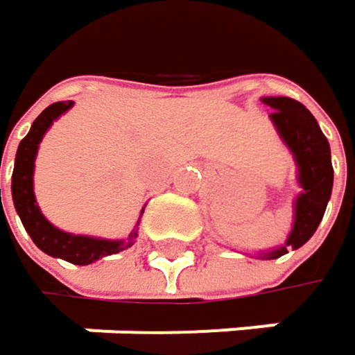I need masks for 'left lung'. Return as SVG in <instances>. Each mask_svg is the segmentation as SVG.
<instances>
[{"mask_svg":"<svg viewBox=\"0 0 355 355\" xmlns=\"http://www.w3.org/2000/svg\"><path fill=\"white\" fill-rule=\"evenodd\" d=\"M262 103L274 110L270 121L295 158L301 187V193L295 199V221L286 242L258 254V258L274 260L288 254V250L301 248L319 227L334 189V166L329 142L303 103L291 97H262Z\"/></svg>","mask_w":355,"mask_h":355,"instance_id":"left-lung-1","label":"left lung"}]
</instances>
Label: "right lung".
I'll return each mask as SVG.
<instances>
[{
	"mask_svg": "<svg viewBox=\"0 0 355 355\" xmlns=\"http://www.w3.org/2000/svg\"><path fill=\"white\" fill-rule=\"evenodd\" d=\"M73 105H75L73 101H56L34 119L30 132L17 146L16 164H14V175H12V199H14V207L28 236L44 254H49L52 258L67 260L77 266H87V264H93L95 260H101L105 256L132 248L138 238L140 219L136 227L132 230V234L128 236V240H105V238L77 236V234L62 232L42 215V211L36 203V195H34V162H36L38 146L42 142L44 134L49 132L50 125L62 113L69 112Z\"/></svg>",
	"mask_w": 355,
	"mask_h": 355,
	"instance_id": "right-lung-1",
	"label": "right lung"
}]
</instances>
